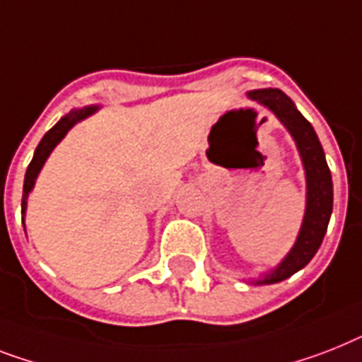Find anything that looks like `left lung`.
<instances>
[{
	"mask_svg": "<svg viewBox=\"0 0 362 362\" xmlns=\"http://www.w3.org/2000/svg\"><path fill=\"white\" fill-rule=\"evenodd\" d=\"M249 96L269 107L290 130L298 143L299 154L303 158L305 171H307V211L298 242L277 269H273L269 275L258 281V283L272 284L292 277L293 273L313 260L320 249L333 211V182L318 135L310 122L296 110L292 100L279 89L252 90Z\"/></svg>",
	"mask_w": 362,
	"mask_h": 362,
	"instance_id": "obj_1",
	"label": "left lung"
}]
</instances>
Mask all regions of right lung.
Wrapping results in <instances>:
<instances>
[{
	"label": "right lung",
	"instance_id": "right-lung-1",
	"mask_svg": "<svg viewBox=\"0 0 362 362\" xmlns=\"http://www.w3.org/2000/svg\"><path fill=\"white\" fill-rule=\"evenodd\" d=\"M93 111H96V107H85V110L72 111V113H69L66 117H63V119L59 120L57 124H55L54 128L48 132V134L44 135L42 141L38 143L37 151H35L33 160H31V163H29V167H28V171H25V180H23L22 214L25 211V201H28L29 191L33 189L35 178H37L38 171L42 169L44 161H46V158L49 156V152L54 151V146L57 145L59 141L63 139L64 135H66V132H69L70 128L76 124V122H79V120L85 119V117H89Z\"/></svg>",
	"mask_w": 362,
	"mask_h": 362
}]
</instances>
